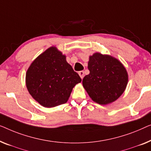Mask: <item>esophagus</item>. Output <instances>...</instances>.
Instances as JSON below:
<instances>
[{
	"label": "esophagus",
	"mask_w": 151,
	"mask_h": 151,
	"mask_svg": "<svg viewBox=\"0 0 151 151\" xmlns=\"http://www.w3.org/2000/svg\"><path fill=\"white\" fill-rule=\"evenodd\" d=\"M78 75H79L81 78H83L84 77V72L83 71H79V72H78Z\"/></svg>",
	"instance_id": "esophagus-1"
}]
</instances>
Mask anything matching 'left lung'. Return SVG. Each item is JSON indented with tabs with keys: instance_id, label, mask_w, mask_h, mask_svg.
<instances>
[{
	"instance_id": "left-lung-1",
	"label": "left lung",
	"mask_w": 151,
	"mask_h": 151,
	"mask_svg": "<svg viewBox=\"0 0 151 151\" xmlns=\"http://www.w3.org/2000/svg\"><path fill=\"white\" fill-rule=\"evenodd\" d=\"M90 74L83 79V86L89 96L100 105L116 101L124 92L129 76L118 59L109 55L95 52L89 57Z\"/></svg>"
}]
</instances>
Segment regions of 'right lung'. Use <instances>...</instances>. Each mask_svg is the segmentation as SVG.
Instances as JSON below:
<instances>
[{
    "label": "right lung",
    "mask_w": 151,
    "mask_h": 151,
    "mask_svg": "<svg viewBox=\"0 0 151 151\" xmlns=\"http://www.w3.org/2000/svg\"><path fill=\"white\" fill-rule=\"evenodd\" d=\"M25 81L31 96L42 106L50 108L66 103L81 78L67 62L66 56L51 46L31 63Z\"/></svg>",
    "instance_id": "1"
}]
</instances>
